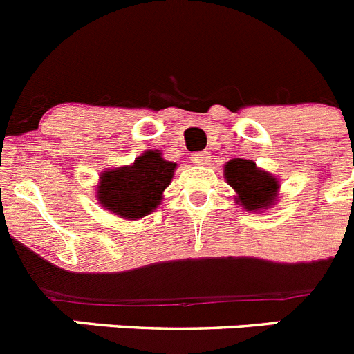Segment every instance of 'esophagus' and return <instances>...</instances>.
<instances>
[{
  "label": "esophagus",
  "mask_w": 354,
  "mask_h": 354,
  "mask_svg": "<svg viewBox=\"0 0 354 354\" xmlns=\"http://www.w3.org/2000/svg\"><path fill=\"white\" fill-rule=\"evenodd\" d=\"M209 158L211 155L207 153V151H196V153L192 155V162L197 164V166H207V164H209Z\"/></svg>",
  "instance_id": "obj_1"
}]
</instances>
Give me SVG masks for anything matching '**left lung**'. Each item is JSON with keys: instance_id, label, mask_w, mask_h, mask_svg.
Returning a JSON list of instances; mask_svg holds the SVG:
<instances>
[{"instance_id": "obj_1", "label": "left lung", "mask_w": 354, "mask_h": 354, "mask_svg": "<svg viewBox=\"0 0 354 354\" xmlns=\"http://www.w3.org/2000/svg\"><path fill=\"white\" fill-rule=\"evenodd\" d=\"M225 180L236 190L237 203L250 213L272 206L279 192V181L267 171L257 167L253 160L232 158L225 164Z\"/></svg>"}]
</instances>
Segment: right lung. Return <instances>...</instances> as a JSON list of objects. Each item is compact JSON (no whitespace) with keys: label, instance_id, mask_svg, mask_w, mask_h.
<instances>
[{"label":"right lung","instance_id":"right-lung-1","mask_svg":"<svg viewBox=\"0 0 354 354\" xmlns=\"http://www.w3.org/2000/svg\"><path fill=\"white\" fill-rule=\"evenodd\" d=\"M176 164L162 158L160 151L147 150L131 166L102 171L97 185L99 204L125 220L147 216L160 204Z\"/></svg>","mask_w":354,"mask_h":354}]
</instances>
